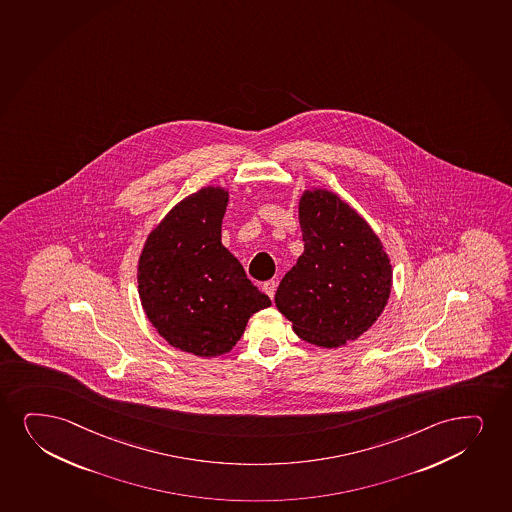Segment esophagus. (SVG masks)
Masks as SVG:
<instances>
[{"mask_svg": "<svg viewBox=\"0 0 512 512\" xmlns=\"http://www.w3.org/2000/svg\"><path fill=\"white\" fill-rule=\"evenodd\" d=\"M262 288H264L265 293H267L269 298L272 300V298H274V293H276V288H278V283H276L274 279H269V281H265Z\"/></svg>", "mask_w": 512, "mask_h": 512, "instance_id": "1", "label": "esophagus"}]
</instances>
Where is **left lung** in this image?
Returning a JSON list of instances; mask_svg holds the SVG:
<instances>
[{"label": "left lung", "mask_w": 512, "mask_h": 512, "mask_svg": "<svg viewBox=\"0 0 512 512\" xmlns=\"http://www.w3.org/2000/svg\"><path fill=\"white\" fill-rule=\"evenodd\" d=\"M298 221L303 253L281 279L274 302L298 338L343 347L385 310L392 262L366 219L333 191L303 190Z\"/></svg>", "instance_id": "1"}]
</instances>
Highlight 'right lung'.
I'll use <instances>...</instances> for the list:
<instances>
[{"instance_id":"1","label":"right lung","mask_w":512,"mask_h":512,"mask_svg":"<svg viewBox=\"0 0 512 512\" xmlns=\"http://www.w3.org/2000/svg\"><path fill=\"white\" fill-rule=\"evenodd\" d=\"M228 188L205 186L176 203L146 236L138 293L148 321L171 347L228 354L248 319L271 305L221 243Z\"/></svg>"}]
</instances>
